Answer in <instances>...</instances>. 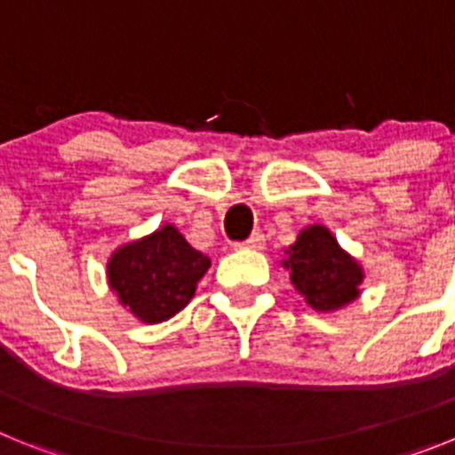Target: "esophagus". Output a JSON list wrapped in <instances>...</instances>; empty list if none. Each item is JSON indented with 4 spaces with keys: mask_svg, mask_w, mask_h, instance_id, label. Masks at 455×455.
<instances>
[{
    "mask_svg": "<svg viewBox=\"0 0 455 455\" xmlns=\"http://www.w3.org/2000/svg\"><path fill=\"white\" fill-rule=\"evenodd\" d=\"M235 248H239V251H262V248H264V235H262V232H255L251 239L241 241V243H236Z\"/></svg>",
    "mask_w": 455,
    "mask_h": 455,
    "instance_id": "34e87169",
    "label": "esophagus"
}]
</instances>
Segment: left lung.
Wrapping results in <instances>:
<instances>
[{
	"label": "left lung",
	"instance_id": "8db88e82",
	"mask_svg": "<svg viewBox=\"0 0 455 455\" xmlns=\"http://www.w3.org/2000/svg\"><path fill=\"white\" fill-rule=\"evenodd\" d=\"M283 267L305 303L316 312H337L360 299L364 268L339 246L325 225H307L284 251Z\"/></svg>",
	"mask_w": 455,
	"mask_h": 455
}]
</instances>
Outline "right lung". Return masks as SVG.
<instances>
[{
    "instance_id": "obj_1",
    "label": "right lung",
    "mask_w": 455,
    "mask_h": 455,
    "mask_svg": "<svg viewBox=\"0 0 455 455\" xmlns=\"http://www.w3.org/2000/svg\"><path fill=\"white\" fill-rule=\"evenodd\" d=\"M209 267L207 255L196 251L175 225L164 223L111 252L107 283L132 316L152 325L187 307Z\"/></svg>"
}]
</instances>
